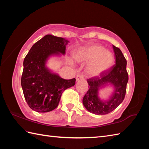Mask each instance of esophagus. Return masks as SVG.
Returning a JSON list of instances; mask_svg holds the SVG:
<instances>
[{
    "mask_svg": "<svg viewBox=\"0 0 149 149\" xmlns=\"http://www.w3.org/2000/svg\"><path fill=\"white\" fill-rule=\"evenodd\" d=\"M84 79V77L83 75H77L76 77V81H82Z\"/></svg>",
    "mask_w": 149,
    "mask_h": 149,
    "instance_id": "34e87169",
    "label": "esophagus"
}]
</instances>
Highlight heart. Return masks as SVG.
Wrapping results in <instances>:
<instances>
[{
  "instance_id": "heart-1",
  "label": "heart",
  "mask_w": 149,
  "mask_h": 149,
  "mask_svg": "<svg viewBox=\"0 0 149 149\" xmlns=\"http://www.w3.org/2000/svg\"><path fill=\"white\" fill-rule=\"evenodd\" d=\"M73 58L77 63L90 62L86 68L88 75L95 77L108 70L115 62V56L104 46L96 44L82 47L73 53Z\"/></svg>"
}]
</instances>
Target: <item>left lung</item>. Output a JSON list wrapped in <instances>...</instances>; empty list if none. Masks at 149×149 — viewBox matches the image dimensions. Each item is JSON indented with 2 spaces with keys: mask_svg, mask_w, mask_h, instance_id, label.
<instances>
[{
  "mask_svg": "<svg viewBox=\"0 0 149 149\" xmlns=\"http://www.w3.org/2000/svg\"><path fill=\"white\" fill-rule=\"evenodd\" d=\"M113 48L116 64L100 76L87 79L89 90L83 97V103L88 111L95 115H106L113 111L122 102L125 95L129 80L127 61L119 48L114 45ZM108 84L114 86V92L109 100L102 101L98 97V90Z\"/></svg>",
  "mask_w": 149,
  "mask_h": 149,
  "instance_id": "obj_1",
  "label": "left lung"
}]
</instances>
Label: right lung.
<instances>
[{"instance_id": "obj_1", "label": "right lung", "mask_w": 149, "mask_h": 149, "mask_svg": "<svg viewBox=\"0 0 149 149\" xmlns=\"http://www.w3.org/2000/svg\"><path fill=\"white\" fill-rule=\"evenodd\" d=\"M68 42L63 38L47 34L34 44L24 60L22 90L28 106L36 112L56 109L63 91L75 84V78L64 79L45 66L50 56L65 54Z\"/></svg>"}]
</instances>
